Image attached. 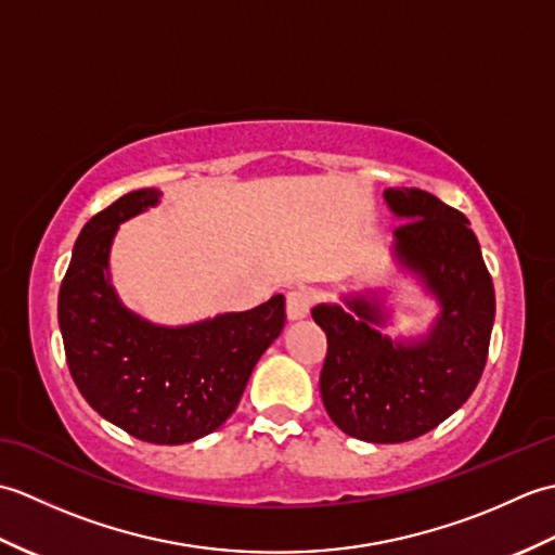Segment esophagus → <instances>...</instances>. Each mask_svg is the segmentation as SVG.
I'll return each instance as SVG.
<instances>
[{"label": "esophagus", "mask_w": 555, "mask_h": 555, "mask_svg": "<svg viewBox=\"0 0 555 555\" xmlns=\"http://www.w3.org/2000/svg\"><path fill=\"white\" fill-rule=\"evenodd\" d=\"M310 308H312V296H310V291H305V288L288 291V296H286V312H288V320H302V317L310 312Z\"/></svg>", "instance_id": "obj_1"}]
</instances>
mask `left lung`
Segmentation results:
<instances>
[{"instance_id":"8db88e82","label":"left lung","mask_w":555,"mask_h":555,"mask_svg":"<svg viewBox=\"0 0 555 555\" xmlns=\"http://www.w3.org/2000/svg\"><path fill=\"white\" fill-rule=\"evenodd\" d=\"M400 262L441 300L439 324L422 344H391L376 332L382 310L346 298L350 310L317 305L326 334L320 391L328 417L352 439L403 443L439 427L473 396L485 372L496 312L491 274L469 221L420 188H388Z\"/></svg>"}]
</instances>
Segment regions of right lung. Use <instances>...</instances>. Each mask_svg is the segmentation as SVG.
I'll list each match as a JSON object with an SVG mask.
<instances>
[{
  "label": "right lung",
  "instance_id": "add662e5",
  "mask_svg": "<svg viewBox=\"0 0 555 555\" xmlns=\"http://www.w3.org/2000/svg\"><path fill=\"white\" fill-rule=\"evenodd\" d=\"M157 199L140 188L82 227L59 288V328L90 408L140 441L176 446L219 429L238 408L257 360L286 324V300L181 328L128 312L109 284V245L121 221Z\"/></svg>",
  "mask_w": 555,
  "mask_h": 555
}]
</instances>
